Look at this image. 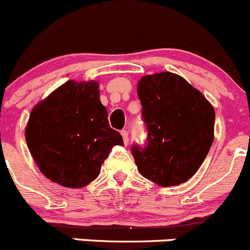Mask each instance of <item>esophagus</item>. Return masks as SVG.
Segmentation results:
<instances>
[{"label": "esophagus", "instance_id": "1", "mask_svg": "<svg viewBox=\"0 0 250 250\" xmlns=\"http://www.w3.org/2000/svg\"><path fill=\"white\" fill-rule=\"evenodd\" d=\"M120 133H122L123 140H124V143H125V145H127V143H128V132L126 130H123Z\"/></svg>", "mask_w": 250, "mask_h": 250}]
</instances>
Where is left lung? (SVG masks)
Masks as SVG:
<instances>
[{
  "label": "left lung",
  "instance_id": "left-lung-1",
  "mask_svg": "<svg viewBox=\"0 0 250 250\" xmlns=\"http://www.w3.org/2000/svg\"><path fill=\"white\" fill-rule=\"evenodd\" d=\"M137 95L147 146L131 147L140 174L163 187L191 179L214 140V108L201 91L176 74L146 75Z\"/></svg>",
  "mask_w": 250,
  "mask_h": 250
}]
</instances>
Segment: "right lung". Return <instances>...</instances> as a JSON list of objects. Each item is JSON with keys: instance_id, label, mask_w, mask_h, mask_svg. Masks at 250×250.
<instances>
[{"instance_id": "1", "label": "right lung", "mask_w": 250, "mask_h": 250, "mask_svg": "<svg viewBox=\"0 0 250 250\" xmlns=\"http://www.w3.org/2000/svg\"><path fill=\"white\" fill-rule=\"evenodd\" d=\"M29 150L47 179L69 188L87 186L114 146H124L100 101L97 81L69 80L33 108Z\"/></svg>"}]
</instances>
